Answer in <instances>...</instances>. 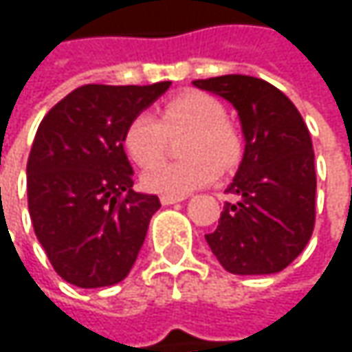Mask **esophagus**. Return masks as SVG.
<instances>
[{
    "instance_id": "34e87169",
    "label": "esophagus",
    "mask_w": 352,
    "mask_h": 352,
    "mask_svg": "<svg viewBox=\"0 0 352 352\" xmlns=\"http://www.w3.org/2000/svg\"><path fill=\"white\" fill-rule=\"evenodd\" d=\"M185 195H161V204L163 206H171V204H177V201H183Z\"/></svg>"
}]
</instances>
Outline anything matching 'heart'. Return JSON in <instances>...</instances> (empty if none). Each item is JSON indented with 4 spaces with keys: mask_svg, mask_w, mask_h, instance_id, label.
<instances>
[{
    "mask_svg": "<svg viewBox=\"0 0 352 352\" xmlns=\"http://www.w3.org/2000/svg\"><path fill=\"white\" fill-rule=\"evenodd\" d=\"M189 128L183 153L185 161H161L144 171L142 185L163 195H187L220 175V165L236 163L241 142L226 122L224 106L199 91L177 96L161 109V120L151 111L132 118L124 134V146L138 165L155 163L167 142V132Z\"/></svg>",
    "mask_w": 352,
    "mask_h": 352,
    "instance_id": "b5f03b06",
    "label": "heart"
}]
</instances>
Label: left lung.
<instances>
[{
  "label": "left lung",
  "mask_w": 352,
  "mask_h": 352,
  "mask_svg": "<svg viewBox=\"0 0 352 352\" xmlns=\"http://www.w3.org/2000/svg\"><path fill=\"white\" fill-rule=\"evenodd\" d=\"M239 111L245 155L218 228L206 234L220 265L234 275L283 271L308 245L316 220L312 138L298 107L271 83L248 75L193 81Z\"/></svg>",
  "instance_id": "8db88e82"
}]
</instances>
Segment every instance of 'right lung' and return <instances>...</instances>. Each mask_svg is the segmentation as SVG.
<instances>
[{
    "label": "right lung",
    "instance_id": "obj_1",
    "mask_svg": "<svg viewBox=\"0 0 352 352\" xmlns=\"http://www.w3.org/2000/svg\"><path fill=\"white\" fill-rule=\"evenodd\" d=\"M169 85H83L38 126L26 167L28 210L50 265L77 287L120 283L161 208L157 195L132 189L124 134Z\"/></svg>",
    "mask_w": 352,
    "mask_h": 352
}]
</instances>
